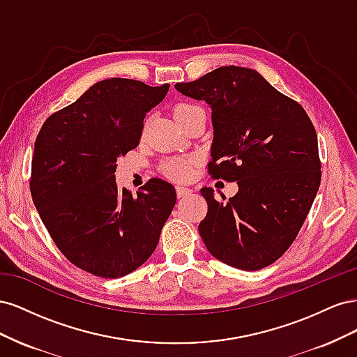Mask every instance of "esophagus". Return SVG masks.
I'll return each instance as SVG.
<instances>
[{
  "mask_svg": "<svg viewBox=\"0 0 357 357\" xmlns=\"http://www.w3.org/2000/svg\"><path fill=\"white\" fill-rule=\"evenodd\" d=\"M176 190H177V197H178V198L188 197V195H190V193H192V190H190L189 188H186V186H177Z\"/></svg>",
  "mask_w": 357,
  "mask_h": 357,
  "instance_id": "34e87169",
  "label": "esophagus"
}]
</instances>
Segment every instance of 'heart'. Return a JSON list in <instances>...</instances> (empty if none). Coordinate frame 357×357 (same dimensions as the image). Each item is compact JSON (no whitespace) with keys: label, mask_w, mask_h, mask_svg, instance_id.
Segmentation results:
<instances>
[{"label":"heart","mask_w":357,"mask_h":357,"mask_svg":"<svg viewBox=\"0 0 357 357\" xmlns=\"http://www.w3.org/2000/svg\"><path fill=\"white\" fill-rule=\"evenodd\" d=\"M201 107L197 104H190V102H180L174 107V119L178 121H183L186 119L189 114L193 112L199 110ZM192 168H193V159L192 158H176L165 162L164 167H162V171L164 174L174 180V181H185L192 176Z\"/></svg>","instance_id":"heart-1"}]
</instances>
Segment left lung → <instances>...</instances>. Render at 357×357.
<instances>
[{
  "instance_id": "8db88e82",
  "label": "left lung",
  "mask_w": 357,
  "mask_h": 357,
  "mask_svg": "<svg viewBox=\"0 0 357 357\" xmlns=\"http://www.w3.org/2000/svg\"><path fill=\"white\" fill-rule=\"evenodd\" d=\"M176 89L211 107L208 172L236 181L229 201L202 188L198 231L208 252L243 271L274 264L295 241L321 178L316 129L301 104L252 68L220 67Z\"/></svg>"
}]
</instances>
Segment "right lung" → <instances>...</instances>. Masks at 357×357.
Segmentation results:
<instances>
[{
	"label": "right lung",
	"instance_id": "right-lung-1",
	"mask_svg": "<svg viewBox=\"0 0 357 357\" xmlns=\"http://www.w3.org/2000/svg\"><path fill=\"white\" fill-rule=\"evenodd\" d=\"M169 84L132 79L95 83L50 114L36 139L31 195L61 253L86 273L119 278L152 256L177 195L152 178L137 193L116 185L117 158L138 146L146 113Z\"/></svg>",
	"mask_w": 357,
	"mask_h": 357
}]
</instances>
